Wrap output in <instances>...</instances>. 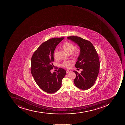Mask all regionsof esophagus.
<instances>
[{"label":"esophagus","mask_w":125,"mask_h":125,"mask_svg":"<svg viewBox=\"0 0 125 125\" xmlns=\"http://www.w3.org/2000/svg\"><path fill=\"white\" fill-rule=\"evenodd\" d=\"M66 73H69V72H71V70H66Z\"/></svg>","instance_id":"obj_1"}]
</instances>
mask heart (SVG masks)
Listing matches in <instances>:
<instances>
[{
	"instance_id": "heart-1",
	"label": "heart",
	"mask_w": 125,
	"mask_h": 125,
	"mask_svg": "<svg viewBox=\"0 0 125 125\" xmlns=\"http://www.w3.org/2000/svg\"><path fill=\"white\" fill-rule=\"evenodd\" d=\"M62 48L66 53L71 54L73 52V54L74 56L77 57L80 54L81 49L80 48L77 47L75 48L74 44L69 42H66L64 43L62 46ZM54 57L55 59L58 58L57 50H56L54 53ZM72 62L71 61H66L62 63V66L66 68H70L72 66Z\"/></svg>"
}]
</instances>
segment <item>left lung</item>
Returning <instances> with one entry per match:
<instances>
[{"label":"left lung","instance_id":"1","mask_svg":"<svg viewBox=\"0 0 125 125\" xmlns=\"http://www.w3.org/2000/svg\"><path fill=\"white\" fill-rule=\"evenodd\" d=\"M67 38L78 44L81 49L75 67L82 69L83 71L80 73L73 71L76 74L74 84L79 89L87 90L94 84L99 73L100 62L98 53L89 41L76 36H69Z\"/></svg>","mask_w":125,"mask_h":125}]
</instances>
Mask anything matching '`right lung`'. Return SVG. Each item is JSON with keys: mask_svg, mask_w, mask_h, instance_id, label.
I'll use <instances>...</instances> for the list:
<instances>
[{"mask_svg": "<svg viewBox=\"0 0 125 125\" xmlns=\"http://www.w3.org/2000/svg\"><path fill=\"white\" fill-rule=\"evenodd\" d=\"M64 38H53L43 43L33 54L31 61V72L34 81L45 92L52 94L60 89L62 79L66 74L63 69L59 68L57 73L53 69L54 51Z\"/></svg>", "mask_w": 125, "mask_h": 125, "instance_id": "right-lung-1", "label": "right lung"}]
</instances>
